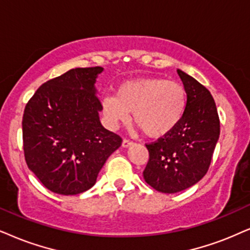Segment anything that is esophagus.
Here are the masks:
<instances>
[{
	"label": "esophagus",
	"mask_w": 250,
	"mask_h": 250,
	"mask_svg": "<svg viewBox=\"0 0 250 250\" xmlns=\"http://www.w3.org/2000/svg\"><path fill=\"white\" fill-rule=\"evenodd\" d=\"M132 144H134V142L130 141V140H127V138H125V140L122 141V146L123 147H129V146H131Z\"/></svg>",
	"instance_id": "34e87169"
}]
</instances>
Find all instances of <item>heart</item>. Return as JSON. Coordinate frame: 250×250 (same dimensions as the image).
Wrapping results in <instances>:
<instances>
[{"label": "heart", "mask_w": 250, "mask_h": 250, "mask_svg": "<svg viewBox=\"0 0 250 250\" xmlns=\"http://www.w3.org/2000/svg\"><path fill=\"white\" fill-rule=\"evenodd\" d=\"M187 106V92L178 82L159 77H140L123 82L116 87L115 97L103 102V113L112 127L129 120L148 137H163L181 121Z\"/></svg>", "instance_id": "b5f03b06"}]
</instances>
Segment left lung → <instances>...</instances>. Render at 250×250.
<instances>
[{
    "instance_id": "8db88e82",
    "label": "left lung",
    "mask_w": 250,
    "mask_h": 250,
    "mask_svg": "<svg viewBox=\"0 0 250 250\" xmlns=\"http://www.w3.org/2000/svg\"><path fill=\"white\" fill-rule=\"evenodd\" d=\"M178 74L187 92L185 114L169 134L145 144L148 151L145 182L165 194L185 190L207 174L220 134L210 91L179 69Z\"/></svg>"
}]
</instances>
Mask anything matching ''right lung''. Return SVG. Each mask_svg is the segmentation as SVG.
Instances as JSON below:
<instances>
[{
    "label": "right lung",
    "instance_id": "1",
    "mask_svg": "<svg viewBox=\"0 0 250 250\" xmlns=\"http://www.w3.org/2000/svg\"><path fill=\"white\" fill-rule=\"evenodd\" d=\"M102 67L75 68L43 83L23 115L26 164L40 182L60 195L86 191L122 138L102 125L94 83Z\"/></svg>",
    "mask_w": 250,
    "mask_h": 250
}]
</instances>
